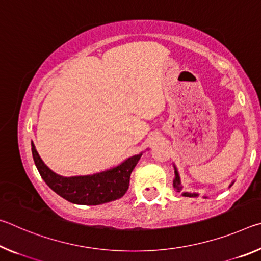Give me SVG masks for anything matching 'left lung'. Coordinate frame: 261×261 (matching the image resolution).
Returning a JSON list of instances; mask_svg holds the SVG:
<instances>
[{
	"instance_id": "8db88e82",
	"label": "left lung",
	"mask_w": 261,
	"mask_h": 261,
	"mask_svg": "<svg viewBox=\"0 0 261 261\" xmlns=\"http://www.w3.org/2000/svg\"><path fill=\"white\" fill-rule=\"evenodd\" d=\"M174 188L177 190V191H182V187H180V180H179V176L177 170L175 169V179H174ZM183 196L185 197H197V193H189V192H183Z\"/></svg>"
}]
</instances>
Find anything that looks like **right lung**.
<instances>
[{
	"label": "right lung",
	"instance_id": "add662e5",
	"mask_svg": "<svg viewBox=\"0 0 261 261\" xmlns=\"http://www.w3.org/2000/svg\"><path fill=\"white\" fill-rule=\"evenodd\" d=\"M32 155L42 179L65 200L78 205H100L123 197L130 185V176L143 153L127 159L120 166L100 174L63 177L51 171L39 156L32 143Z\"/></svg>",
	"mask_w": 261,
	"mask_h": 261
}]
</instances>
